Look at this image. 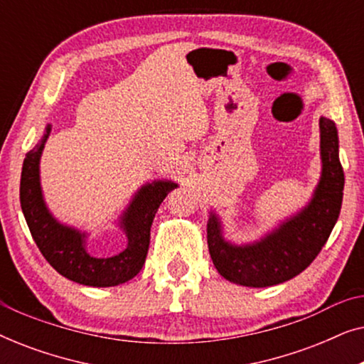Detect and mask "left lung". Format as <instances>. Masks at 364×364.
<instances>
[{"mask_svg":"<svg viewBox=\"0 0 364 364\" xmlns=\"http://www.w3.org/2000/svg\"><path fill=\"white\" fill-rule=\"evenodd\" d=\"M321 176L311 200L253 243L235 245L222 233L220 218L210 212L207 243L217 272L237 285L265 288L300 275L325 245L341 210L345 173L338 156V131L320 117Z\"/></svg>","mask_w":364,"mask_h":364,"instance_id":"obj_1","label":"left lung"}]
</instances>
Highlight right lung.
<instances>
[{
	"instance_id": "obj_1",
	"label": "right lung",
	"mask_w": 364,
	"mask_h": 364,
	"mask_svg": "<svg viewBox=\"0 0 364 364\" xmlns=\"http://www.w3.org/2000/svg\"><path fill=\"white\" fill-rule=\"evenodd\" d=\"M49 132L51 124L46 126L41 141L24 157L19 186V200L24 218L39 252L58 273L81 285L104 288L129 282L141 272L146 262L151 243V227L157 208L177 183L172 181H154L139 188L119 217V227L126 233L127 247L117 255L107 258L92 257L86 250L87 233L56 220L44 202L39 182V161Z\"/></svg>"
}]
</instances>
